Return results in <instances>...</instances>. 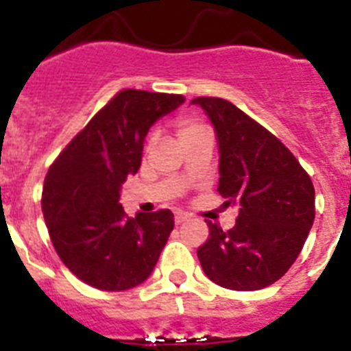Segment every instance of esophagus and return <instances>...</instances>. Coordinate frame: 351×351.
Masks as SVG:
<instances>
[{
	"instance_id": "esophagus-1",
	"label": "esophagus",
	"mask_w": 351,
	"mask_h": 351,
	"mask_svg": "<svg viewBox=\"0 0 351 351\" xmlns=\"http://www.w3.org/2000/svg\"><path fill=\"white\" fill-rule=\"evenodd\" d=\"M188 218H190V216H188L186 213H176V223H178V225L188 221Z\"/></svg>"
}]
</instances>
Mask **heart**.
Here are the masks:
<instances>
[{"mask_svg":"<svg viewBox=\"0 0 351 351\" xmlns=\"http://www.w3.org/2000/svg\"><path fill=\"white\" fill-rule=\"evenodd\" d=\"M204 128L198 121H195L193 117H179L178 119V133H179V138H186V137H191L195 133L202 132Z\"/></svg>","mask_w":351,"mask_h":351,"instance_id":"obj_1","label":"heart"}]
</instances>
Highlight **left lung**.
<instances>
[{
    "label": "left lung",
    "mask_w": 351,
    "mask_h": 351,
    "mask_svg": "<svg viewBox=\"0 0 351 351\" xmlns=\"http://www.w3.org/2000/svg\"><path fill=\"white\" fill-rule=\"evenodd\" d=\"M218 138V191L237 206L234 228L207 221L197 250L213 283L239 291L276 283L291 267L315 221V188L297 158L271 132L223 98L200 96Z\"/></svg>",
    "instance_id": "left-lung-1"
}]
</instances>
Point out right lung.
I'll use <instances>...</instances> for the list:
<instances>
[{
	"label": "right lung",
	"mask_w": 351,
	"mask_h": 351,
	"mask_svg": "<svg viewBox=\"0 0 351 351\" xmlns=\"http://www.w3.org/2000/svg\"><path fill=\"white\" fill-rule=\"evenodd\" d=\"M184 100L141 89L117 93L49 169L42 193L49 235L61 262L89 287L128 290L153 272L173 214L128 218L121 184L141 169L149 128Z\"/></svg>",
	"instance_id": "obj_1"
}]
</instances>
